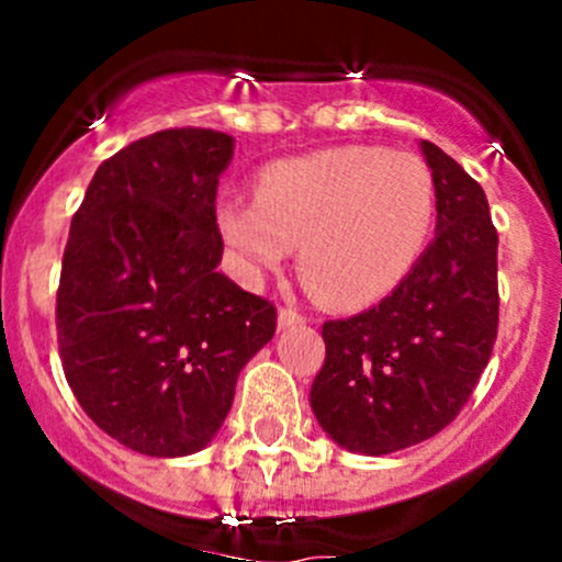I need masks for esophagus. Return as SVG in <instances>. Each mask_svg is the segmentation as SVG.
Returning <instances> with one entry per match:
<instances>
[{
  "mask_svg": "<svg viewBox=\"0 0 562 562\" xmlns=\"http://www.w3.org/2000/svg\"><path fill=\"white\" fill-rule=\"evenodd\" d=\"M277 323H280V328L285 331V328H293V326H302L304 317L296 313V310H280V317H277Z\"/></svg>",
  "mask_w": 562,
  "mask_h": 562,
  "instance_id": "esophagus-1",
  "label": "esophagus"
}]
</instances>
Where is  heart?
<instances>
[{
    "mask_svg": "<svg viewBox=\"0 0 562 562\" xmlns=\"http://www.w3.org/2000/svg\"><path fill=\"white\" fill-rule=\"evenodd\" d=\"M255 195H223L214 209L241 274L260 280L299 245V274L337 310L394 291L427 249L438 217L427 162L381 146H334L271 162Z\"/></svg>",
    "mask_w": 562,
    "mask_h": 562,
    "instance_id": "heart-1",
    "label": "heart"
}]
</instances>
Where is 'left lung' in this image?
<instances>
[{"label":"left lung","mask_w":562,"mask_h":562,"mask_svg":"<svg viewBox=\"0 0 562 562\" xmlns=\"http://www.w3.org/2000/svg\"><path fill=\"white\" fill-rule=\"evenodd\" d=\"M438 187L435 239L367 313L323 323L310 405L323 432L367 457L429 440L473 394L497 337V231L484 190L422 140Z\"/></svg>","instance_id":"1"}]
</instances>
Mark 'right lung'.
Returning <instances> with one entry per match:
<instances>
[{
	"mask_svg": "<svg viewBox=\"0 0 562 562\" xmlns=\"http://www.w3.org/2000/svg\"><path fill=\"white\" fill-rule=\"evenodd\" d=\"M234 135L160 130L89 181L56 293V339L78 405L127 449L187 457L223 427L277 310L217 271L214 220Z\"/></svg>",
	"mask_w": 562,
	"mask_h": 562,
	"instance_id": "right-lung-1",
	"label": "right lung"
}]
</instances>
